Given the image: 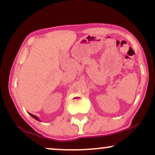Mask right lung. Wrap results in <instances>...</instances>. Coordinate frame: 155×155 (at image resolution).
Masks as SVG:
<instances>
[{
	"instance_id": "obj_1",
	"label": "right lung",
	"mask_w": 155,
	"mask_h": 155,
	"mask_svg": "<svg viewBox=\"0 0 155 155\" xmlns=\"http://www.w3.org/2000/svg\"><path fill=\"white\" fill-rule=\"evenodd\" d=\"M29 114H30V115H31V116L32 117H33V118H34V119H35V120H38V121H40V120H39V119L38 118V117L35 116V115L32 114H31V113H29Z\"/></svg>"
}]
</instances>
